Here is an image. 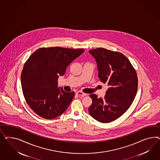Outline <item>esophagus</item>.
<instances>
[{"label": "esophagus", "instance_id": "obj_1", "mask_svg": "<svg viewBox=\"0 0 160 160\" xmlns=\"http://www.w3.org/2000/svg\"><path fill=\"white\" fill-rule=\"evenodd\" d=\"M76 94H77V95H78L79 97H84V96L87 95V94L84 93V92H82V91H78V92H77Z\"/></svg>", "mask_w": 160, "mask_h": 160}]
</instances>
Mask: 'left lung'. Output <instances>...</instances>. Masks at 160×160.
I'll return each instance as SVG.
<instances>
[{"instance_id": "left-lung-1", "label": "left lung", "mask_w": 160, "mask_h": 160, "mask_svg": "<svg viewBox=\"0 0 160 160\" xmlns=\"http://www.w3.org/2000/svg\"><path fill=\"white\" fill-rule=\"evenodd\" d=\"M97 63L98 78L109 86L103 98L90 95L89 113L95 120L108 123L121 117L134 101L138 87L136 70L120 52L98 48L89 51Z\"/></svg>"}]
</instances>
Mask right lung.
Masks as SVG:
<instances>
[{"label": "right lung", "instance_id": "1", "mask_svg": "<svg viewBox=\"0 0 160 160\" xmlns=\"http://www.w3.org/2000/svg\"><path fill=\"white\" fill-rule=\"evenodd\" d=\"M83 49L41 48L32 53L24 65L21 82L26 102L39 117L52 119L65 112L75 93L58 88L59 76Z\"/></svg>", "mask_w": 160, "mask_h": 160}]
</instances>
